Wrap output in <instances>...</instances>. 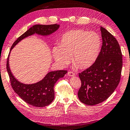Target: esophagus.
<instances>
[{
    "instance_id": "1",
    "label": "esophagus",
    "mask_w": 130,
    "mask_h": 130,
    "mask_svg": "<svg viewBox=\"0 0 130 130\" xmlns=\"http://www.w3.org/2000/svg\"><path fill=\"white\" fill-rule=\"evenodd\" d=\"M68 75L69 76H70V77H73V76H74V75H75V74H74V73H73V72H69L68 73Z\"/></svg>"
}]
</instances>
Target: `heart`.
Instances as JSON below:
<instances>
[{"mask_svg":"<svg viewBox=\"0 0 130 130\" xmlns=\"http://www.w3.org/2000/svg\"><path fill=\"white\" fill-rule=\"evenodd\" d=\"M101 44V38L97 33L72 30L61 38L59 47L53 48V56L56 61L63 66L69 64L72 57L75 67L86 68L97 59Z\"/></svg>","mask_w":130,"mask_h":130,"instance_id":"obj_1","label":"heart"}]
</instances>
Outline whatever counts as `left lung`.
Segmentation results:
<instances>
[{
    "label": "left lung",
    "instance_id": "left-lung-1",
    "mask_svg": "<svg viewBox=\"0 0 130 130\" xmlns=\"http://www.w3.org/2000/svg\"><path fill=\"white\" fill-rule=\"evenodd\" d=\"M103 44L97 59L81 73L78 96L82 103L94 105L113 93L120 82L122 54L117 40L105 28L100 27Z\"/></svg>",
    "mask_w": 130,
    "mask_h": 130
}]
</instances>
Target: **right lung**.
Wrapping results in <instances>:
<instances>
[{
    "label": "right lung",
    "instance_id": "obj_1",
    "mask_svg": "<svg viewBox=\"0 0 130 130\" xmlns=\"http://www.w3.org/2000/svg\"><path fill=\"white\" fill-rule=\"evenodd\" d=\"M59 25H35L17 38L10 50H11L20 41L29 35L37 33L42 35L52 34L58 29ZM9 55L7 61V70L13 90L25 102L35 107H44L52 102L55 98L54 86L58 79L63 77L68 72L67 70H57L51 72L45 75L42 80L32 85H25L19 82L11 72L9 67Z\"/></svg>",
    "mask_w": 130,
    "mask_h": 130
}]
</instances>
